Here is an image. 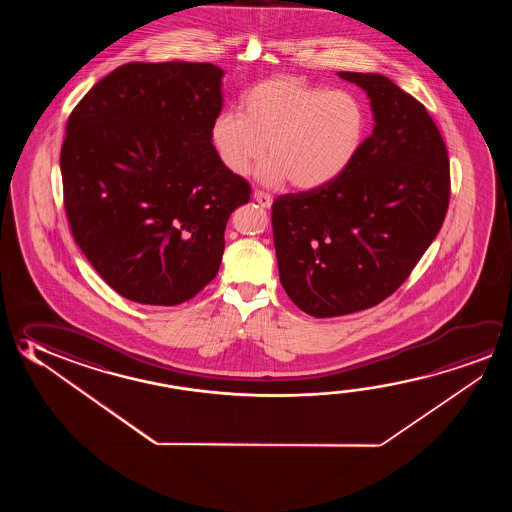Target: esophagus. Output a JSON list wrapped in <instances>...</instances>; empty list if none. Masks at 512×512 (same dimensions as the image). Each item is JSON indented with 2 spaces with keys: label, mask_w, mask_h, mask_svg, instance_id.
<instances>
[{
  "label": "esophagus",
  "mask_w": 512,
  "mask_h": 512,
  "mask_svg": "<svg viewBox=\"0 0 512 512\" xmlns=\"http://www.w3.org/2000/svg\"><path fill=\"white\" fill-rule=\"evenodd\" d=\"M253 200L259 203L260 207H264V209H269V207H271V203H273L271 194L264 193V191H260V189H257V191L253 193Z\"/></svg>",
  "instance_id": "esophagus-1"
}]
</instances>
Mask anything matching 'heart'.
Here are the masks:
<instances>
[{
	"mask_svg": "<svg viewBox=\"0 0 512 512\" xmlns=\"http://www.w3.org/2000/svg\"><path fill=\"white\" fill-rule=\"evenodd\" d=\"M366 109L350 91H330L302 76H271L241 96L239 114L212 121L210 139L223 166L243 176L262 159L266 184L289 180L310 191L350 166L366 135Z\"/></svg>",
	"mask_w": 512,
	"mask_h": 512,
	"instance_id": "heart-1",
	"label": "heart"
}]
</instances>
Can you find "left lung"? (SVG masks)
<instances>
[{
    "label": "left lung",
    "instance_id": "1",
    "mask_svg": "<svg viewBox=\"0 0 512 512\" xmlns=\"http://www.w3.org/2000/svg\"><path fill=\"white\" fill-rule=\"evenodd\" d=\"M337 75L371 100L373 134L330 184L282 194L271 223L280 282L298 309H369L409 278L443 225L450 160L423 103L377 73Z\"/></svg>",
    "mask_w": 512,
    "mask_h": 512
}]
</instances>
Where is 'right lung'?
I'll return each instance as SVG.
<instances>
[{
    "label": "right lung",
    "instance_id": "1",
    "mask_svg": "<svg viewBox=\"0 0 512 512\" xmlns=\"http://www.w3.org/2000/svg\"><path fill=\"white\" fill-rule=\"evenodd\" d=\"M223 69L128 62L76 105L60 150L76 244L116 293L180 305L218 275L225 227L252 187L210 139Z\"/></svg>",
    "mask_w": 512,
    "mask_h": 512
}]
</instances>
